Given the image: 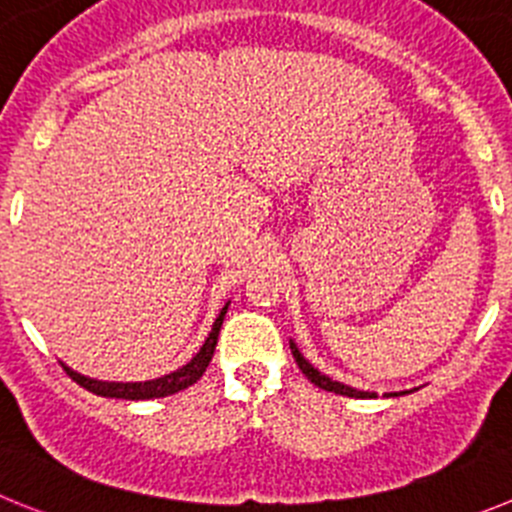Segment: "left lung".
<instances>
[{"instance_id":"obj_1","label":"left lung","mask_w":512,"mask_h":512,"mask_svg":"<svg viewBox=\"0 0 512 512\" xmlns=\"http://www.w3.org/2000/svg\"><path fill=\"white\" fill-rule=\"evenodd\" d=\"M290 352H293V359L298 362V367H301L303 375L308 377V380L313 382V385H319L321 390H326V393H336V395H347V398H377L375 393H365V390H357V388H349V385H344V382H336L331 380V377L321 375L316 367L308 362L306 357H303L301 352H298V347L293 342H290ZM408 393V390H405ZM405 393H390V395H405Z\"/></svg>"}]
</instances>
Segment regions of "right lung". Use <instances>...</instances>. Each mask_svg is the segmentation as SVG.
Listing matches in <instances>:
<instances>
[{
    "instance_id": "obj_1",
    "label": "right lung",
    "mask_w": 512,
    "mask_h": 512,
    "mask_svg": "<svg viewBox=\"0 0 512 512\" xmlns=\"http://www.w3.org/2000/svg\"><path fill=\"white\" fill-rule=\"evenodd\" d=\"M227 308L229 303L219 311V316H216L214 326H211V334L206 336L204 347L193 354V359L188 362V365L178 367V370L170 372V375L155 377V380H145V382H104V380H91V377L81 375V372L71 370V367L66 365H63V370H66L68 377L76 380L81 388H86L94 395H101V398L150 400V398H165V395L181 393V390H186L188 385H193V382L199 380V377L206 372V367H209L211 357H214L216 339H219V329H222V321L224 316H227Z\"/></svg>"
}]
</instances>
